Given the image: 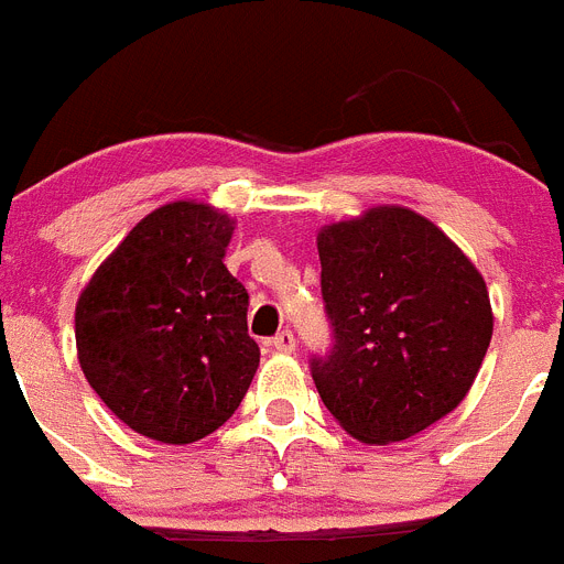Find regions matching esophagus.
I'll return each mask as SVG.
<instances>
[{
	"label": "esophagus",
	"instance_id": "obj_1",
	"mask_svg": "<svg viewBox=\"0 0 564 564\" xmlns=\"http://www.w3.org/2000/svg\"><path fill=\"white\" fill-rule=\"evenodd\" d=\"M270 345L272 348H275L278 354H292L294 351V334L292 332H281V334H275V337L270 339Z\"/></svg>",
	"mask_w": 564,
	"mask_h": 564
}]
</instances>
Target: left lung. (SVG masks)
Here are the masks:
<instances>
[{
  "mask_svg": "<svg viewBox=\"0 0 564 564\" xmlns=\"http://www.w3.org/2000/svg\"><path fill=\"white\" fill-rule=\"evenodd\" d=\"M334 348L312 377L339 427L393 444L453 413L489 348V292L453 238L399 205L317 232Z\"/></svg>",
  "mask_w": 564,
  "mask_h": 564,
  "instance_id": "left-lung-1",
  "label": "left lung"
}]
</instances>
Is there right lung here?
Masks as SVG:
<instances>
[{
	"label": "right lung",
	"instance_id": "1",
	"mask_svg": "<svg viewBox=\"0 0 564 564\" xmlns=\"http://www.w3.org/2000/svg\"><path fill=\"white\" fill-rule=\"evenodd\" d=\"M232 230L236 221L205 202L156 207L80 292V370L106 408L145 438H205L236 413L256 377L250 294L225 267Z\"/></svg>",
	"mask_w": 564,
	"mask_h": 564
}]
</instances>
